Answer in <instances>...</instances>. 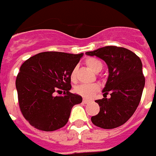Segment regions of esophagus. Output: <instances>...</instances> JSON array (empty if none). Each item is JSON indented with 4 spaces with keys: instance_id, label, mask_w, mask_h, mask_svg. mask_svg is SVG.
<instances>
[{
    "instance_id": "34e87169",
    "label": "esophagus",
    "mask_w": 156,
    "mask_h": 156,
    "mask_svg": "<svg viewBox=\"0 0 156 156\" xmlns=\"http://www.w3.org/2000/svg\"><path fill=\"white\" fill-rule=\"evenodd\" d=\"M90 100H88V99H86V98H84L83 99V103H85V104H87V103H89L90 102Z\"/></svg>"
}]
</instances>
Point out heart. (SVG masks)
<instances>
[{
    "instance_id": "1",
    "label": "heart",
    "mask_w": 156,
    "mask_h": 156,
    "mask_svg": "<svg viewBox=\"0 0 156 156\" xmlns=\"http://www.w3.org/2000/svg\"><path fill=\"white\" fill-rule=\"evenodd\" d=\"M87 66L93 70L94 72L98 73L101 71L103 68L102 63L95 58H87ZM76 75H77V68L75 67L72 69V71L70 73V79L75 81L76 80ZM100 89V87L98 83H91V84H81L80 86L76 87V92L77 94L80 95L81 97L86 98H91L95 96V94L98 92Z\"/></svg>"
}]
</instances>
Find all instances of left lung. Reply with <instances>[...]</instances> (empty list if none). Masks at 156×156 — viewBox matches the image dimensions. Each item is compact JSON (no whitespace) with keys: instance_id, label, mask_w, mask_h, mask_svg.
Listing matches in <instances>:
<instances>
[{"instance_id":"8db88e82","label":"left lung","mask_w":156,"mask_h":156,"mask_svg":"<svg viewBox=\"0 0 156 156\" xmlns=\"http://www.w3.org/2000/svg\"><path fill=\"white\" fill-rule=\"evenodd\" d=\"M86 55L104 60L109 73L102 90L104 98L96 101L100 112L91 117V122L101 129L118 128L132 117L140 104L145 83L142 62L133 52L116 46H106ZM108 92L110 98H106Z\"/></svg>"}]
</instances>
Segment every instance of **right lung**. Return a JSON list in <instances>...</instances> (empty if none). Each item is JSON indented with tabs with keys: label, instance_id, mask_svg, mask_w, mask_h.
I'll return each mask as SVG.
<instances>
[{
	"label": "right lung",
	"instance_id": "obj_1",
	"mask_svg": "<svg viewBox=\"0 0 156 156\" xmlns=\"http://www.w3.org/2000/svg\"><path fill=\"white\" fill-rule=\"evenodd\" d=\"M83 56L63 52H43L20 67L16 88L23 117L42 131H55L66 125L72 108L82 101L69 92L70 73ZM64 90L63 96L55 93Z\"/></svg>",
	"mask_w": 156,
	"mask_h": 156
}]
</instances>
